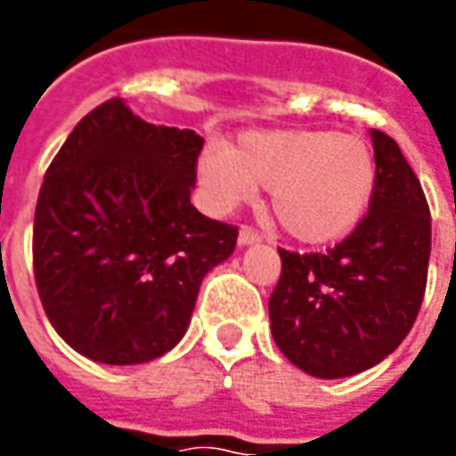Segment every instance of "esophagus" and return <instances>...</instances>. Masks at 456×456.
Returning <instances> with one entry per match:
<instances>
[{
	"label": "esophagus",
	"mask_w": 456,
	"mask_h": 456,
	"mask_svg": "<svg viewBox=\"0 0 456 456\" xmlns=\"http://www.w3.org/2000/svg\"><path fill=\"white\" fill-rule=\"evenodd\" d=\"M261 234H258L256 229H251V227H241L239 229V244L241 247H248V244H256V241H261Z\"/></svg>",
	"instance_id": "1"
}]
</instances>
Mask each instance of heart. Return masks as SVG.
Listing matches in <instances>:
<instances>
[{"instance_id":"1","label":"heart","mask_w":456,"mask_h":456,"mask_svg":"<svg viewBox=\"0 0 456 456\" xmlns=\"http://www.w3.org/2000/svg\"><path fill=\"white\" fill-rule=\"evenodd\" d=\"M212 208L232 209L268 188L271 212L303 244L346 237L371 205L376 160L366 141L335 131H247L232 149L212 146L198 163Z\"/></svg>"}]
</instances>
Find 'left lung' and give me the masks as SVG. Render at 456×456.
<instances>
[{
  "instance_id": "8db88e82",
  "label": "left lung",
  "mask_w": 456,
  "mask_h": 456,
  "mask_svg": "<svg viewBox=\"0 0 456 456\" xmlns=\"http://www.w3.org/2000/svg\"><path fill=\"white\" fill-rule=\"evenodd\" d=\"M376 188L362 222L335 248H278L271 332L288 362L342 379L383 362L420 313L430 261V208L398 143L371 129Z\"/></svg>"
}]
</instances>
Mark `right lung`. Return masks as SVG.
Here are the masks:
<instances>
[{
  "instance_id": "add662e5",
  "label": "right lung",
  "mask_w": 456,
  "mask_h": 456,
  "mask_svg": "<svg viewBox=\"0 0 456 456\" xmlns=\"http://www.w3.org/2000/svg\"><path fill=\"white\" fill-rule=\"evenodd\" d=\"M202 143L114 97L51 160L36 202L34 278L51 325L77 354L129 366L185 335L202 278L239 234L190 202Z\"/></svg>"
}]
</instances>
